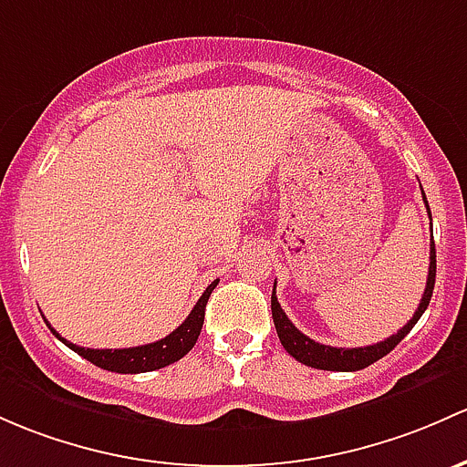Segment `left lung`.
<instances>
[{
    "label": "left lung",
    "mask_w": 467,
    "mask_h": 467,
    "mask_svg": "<svg viewBox=\"0 0 467 467\" xmlns=\"http://www.w3.org/2000/svg\"><path fill=\"white\" fill-rule=\"evenodd\" d=\"M423 201L428 205V199H425L423 192ZM428 214H430V205H428ZM431 219V214H430ZM434 279H436V248H434V239L430 244V271H428V286H425L423 299H420L419 308H416L414 317L400 328L399 333L389 336L387 340L376 342V345L369 347H356V349H342V347H328V345H320V342L311 340L308 336H304L302 331L286 317V313L282 311L279 306L277 297H275V288H273V297H271V308H273V322L275 328H277V336L282 347L296 358L297 362L302 365L313 367V369H324V371H358L365 369V367L374 365L376 360H380L382 356H387L396 345L407 336V333L414 328V324L420 320V316L428 308L430 299H431V291H434Z\"/></svg>",
    "instance_id": "8db88e82"
}]
</instances>
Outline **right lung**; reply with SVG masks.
<instances>
[{
    "instance_id": "1",
    "label": "right lung",
    "mask_w": 467,
    "mask_h": 467,
    "mask_svg": "<svg viewBox=\"0 0 467 467\" xmlns=\"http://www.w3.org/2000/svg\"><path fill=\"white\" fill-rule=\"evenodd\" d=\"M219 282H213L205 288L203 296L199 297V302L194 304L192 313L185 317V322L179 328L170 333V336L161 337V340L150 342L143 347H130V349H85V347H78L73 342L60 337V333L48 324V328L53 331V336L60 337L62 342L82 356L85 360L93 362L96 367L107 371H116V374H145V371L161 369V367H168L171 362L181 360L190 349L194 347V342L199 340L201 327H203L205 317V304H208L210 293L214 291Z\"/></svg>"
}]
</instances>
